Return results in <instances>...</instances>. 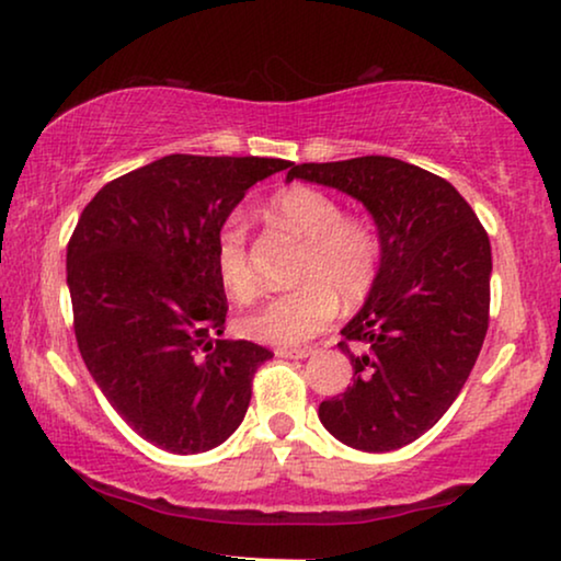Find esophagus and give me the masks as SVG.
Returning a JSON list of instances; mask_svg holds the SVG:
<instances>
[{"label": "esophagus", "instance_id": "1", "mask_svg": "<svg viewBox=\"0 0 561 561\" xmlns=\"http://www.w3.org/2000/svg\"><path fill=\"white\" fill-rule=\"evenodd\" d=\"M275 355L278 357H290V359H304V357H311V355H317V347H280V350H275Z\"/></svg>", "mask_w": 561, "mask_h": 561}]
</instances>
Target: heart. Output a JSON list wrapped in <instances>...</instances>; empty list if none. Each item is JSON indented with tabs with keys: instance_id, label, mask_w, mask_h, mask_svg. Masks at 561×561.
I'll list each match as a JSON object with an SVG mask.
<instances>
[{
	"instance_id": "heart-1",
	"label": "heart",
	"mask_w": 561,
	"mask_h": 561,
	"mask_svg": "<svg viewBox=\"0 0 561 561\" xmlns=\"http://www.w3.org/2000/svg\"><path fill=\"white\" fill-rule=\"evenodd\" d=\"M267 209L283 227L306 240L298 267L301 286L260 298L242 313L240 329L263 344H298L332 324L340 298L355 309L373 294L382 267V240L373 221L347 217L342 204L313 186L278 191ZM214 263L221 286L234 298H248L257 280L248 257V232L240 217H229L214 242Z\"/></svg>"
}]
</instances>
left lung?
Listing matches in <instances>:
<instances>
[{"instance_id":"obj_1","label":"left lung","mask_w":561,"mask_h":561,"mask_svg":"<svg viewBox=\"0 0 561 561\" xmlns=\"http://www.w3.org/2000/svg\"><path fill=\"white\" fill-rule=\"evenodd\" d=\"M288 181L340 188L382 240L373 294L342 329L352 386L319 405L347 447L390 451L439 421L470 378L490 321V240L449 181L398 158L290 163Z\"/></svg>"}]
</instances>
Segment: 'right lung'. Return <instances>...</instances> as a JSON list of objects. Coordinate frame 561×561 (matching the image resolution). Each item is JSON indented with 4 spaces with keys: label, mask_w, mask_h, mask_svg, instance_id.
I'll return each instance as SVG.
<instances>
[{
    "label": "right lung",
    "mask_w": 561,
    "mask_h": 561,
    "mask_svg": "<svg viewBox=\"0 0 561 561\" xmlns=\"http://www.w3.org/2000/svg\"><path fill=\"white\" fill-rule=\"evenodd\" d=\"M278 158L165 156L106 183L68 240L73 332L91 378L142 439L214 449L242 424L271 350L221 340L214 242Z\"/></svg>",
    "instance_id": "obj_1"
}]
</instances>
